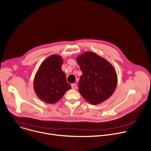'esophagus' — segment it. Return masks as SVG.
<instances>
[{"mask_svg": "<svg viewBox=\"0 0 151 151\" xmlns=\"http://www.w3.org/2000/svg\"><path fill=\"white\" fill-rule=\"evenodd\" d=\"M71 87H72V88H73V89H76L77 88V85L75 84V83H72V85H71Z\"/></svg>", "mask_w": 151, "mask_h": 151, "instance_id": "obj_1", "label": "esophagus"}]
</instances>
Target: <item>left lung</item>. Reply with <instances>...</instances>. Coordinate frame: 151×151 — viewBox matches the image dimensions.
I'll use <instances>...</instances> for the list:
<instances>
[{"label": "left lung", "instance_id": "1", "mask_svg": "<svg viewBox=\"0 0 151 151\" xmlns=\"http://www.w3.org/2000/svg\"><path fill=\"white\" fill-rule=\"evenodd\" d=\"M82 72L78 83L79 93L93 104L108 99L117 85L116 73L112 64L93 52H86L76 58Z\"/></svg>", "mask_w": 151, "mask_h": 151}]
</instances>
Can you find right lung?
Returning a JSON list of instances; mask_svg holds the SVG:
<instances>
[{
  "label": "right lung",
  "mask_w": 151,
  "mask_h": 151,
  "mask_svg": "<svg viewBox=\"0 0 151 151\" xmlns=\"http://www.w3.org/2000/svg\"><path fill=\"white\" fill-rule=\"evenodd\" d=\"M62 64L60 56L52 55L42 62L36 73L34 90L40 100L47 103L57 102L71 88L61 70Z\"/></svg>",
  "instance_id": "right-lung-1"
}]
</instances>
